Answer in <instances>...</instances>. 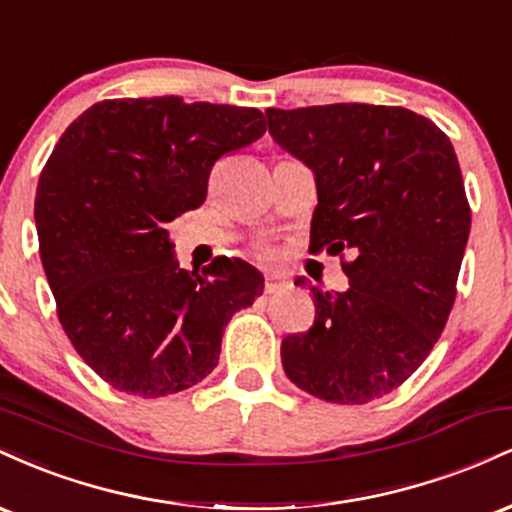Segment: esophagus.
<instances>
[{
  "instance_id": "obj_1",
  "label": "esophagus",
  "mask_w": 512,
  "mask_h": 512,
  "mask_svg": "<svg viewBox=\"0 0 512 512\" xmlns=\"http://www.w3.org/2000/svg\"><path fill=\"white\" fill-rule=\"evenodd\" d=\"M284 276L279 274H267V279H264V293H276L284 289Z\"/></svg>"
}]
</instances>
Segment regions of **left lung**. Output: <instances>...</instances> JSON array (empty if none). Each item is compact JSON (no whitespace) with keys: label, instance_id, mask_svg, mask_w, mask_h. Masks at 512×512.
Here are the masks:
<instances>
[{"label":"left lung","instance_id":"left-lung-1","mask_svg":"<svg viewBox=\"0 0 512 512\" xmlns=\"http://www.w3.org/2000/svg\"><path fill=\"white\" fill-rule=\"evenodd\" d=\"M267 122L315 173L310 250L342 255L349 276L342 293L310 286L315 322L284 337L281 363L317 399L373 402L424 363L455 303L472 226L457 154L436 122L397 105L269 108Z\"/></svg>","mask_w":512,"mask_h":512}]
</instances>
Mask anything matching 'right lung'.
<instances>
[{
    "mask_svg": "<svg viewBox=\"0 0 512 512\" xmlns=\"http://www.w3.org/2000/svg\"><path fill=\"white\" fill-rule=\"evenodd\" d=\"M264 129L257 108L115 98L52 149L35 190L40 260L62 330L115 390L166 397L197 385L233 313L262 296L264 276L236 257L180 269L168 223L202 207L214 163Z\"/></svg>",
    "mask_w": 512,
    "mask_h": 512,
    "instance_id": "add662e5",
    "label": "right lung"
}]
</instances>
